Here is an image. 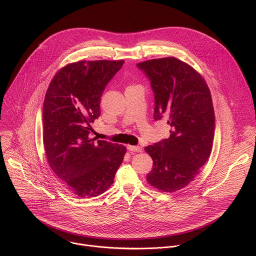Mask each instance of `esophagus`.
<instances>
[{"mask_svg": "<svg viewBox=\"0 0 256 256\" xmlns=\"http://www.w3.org/2000/svg\"><path fill=\"white\" fill-rule=\"evenodd\" d=\"M128 150H132V152H140L142 148V146H128Z\"/></svg>", "mask_w": 256, "mask_h": 256, "instance_id": "esophagus-1", "label": "esophagus"}]
</instances>
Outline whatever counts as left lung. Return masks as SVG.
<instances>
[{
  "label": "left lung",
  "instance_id": "1",
  "mask_svg": "<svg viewBox=\"0 0 256 256\" xmlns=\"http://www.w3.org/2000/svg\"><path fill=\"white\" fill-rule=\"evenodd\" d=\"M138 67L150 80L154 120L164 116L171 126L168 138L144 148L152 158L146 181L173 193L194 181L210 156L215 130L211 94L202 75L178 58L150 59Z\"/></svg>",
  "mask_w": 256,
  "mask_h": 256
}]
</instances>
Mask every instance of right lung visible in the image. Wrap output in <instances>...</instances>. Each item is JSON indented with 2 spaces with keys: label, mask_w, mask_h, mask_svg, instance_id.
<instances>
[{
  "label": "right lung",
  "mask_w": 256,
  "mask_h": 256,
  "mask_svg": "<svg viewBox=\"0 0 256 256\" xmlns=\"http://www.w3.org/2000/svg\"><path fill=\"white\" fill-rule=\"evenodd\" d=\"M124 60H81L62 67L43 104V144L56 176L80 198L104 193L112 184L126 148L90 138L100 116V98Z\"/></svg>",
  "instance_id": "obj_1"
}]
</instances>
